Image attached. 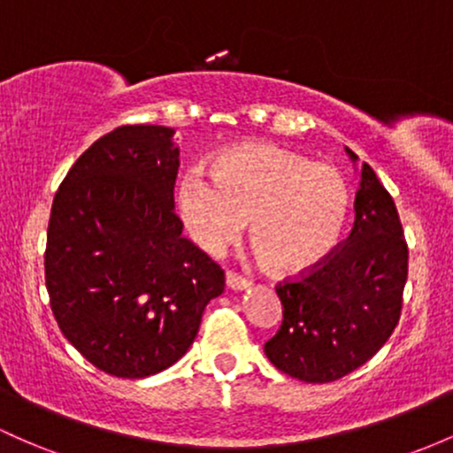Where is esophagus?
<instances>
[{"label": "esophagus", "instance_id": "esophagus-1", "mask_svg": "<svg viewBox=\"0 0 453 453\" xmlns=\"http://www.w3.org/2000/svg\"><path fill=\"white\" fill-rule=\"evenodd\" d=\"M226 286L230 288V290H234V292H242V290H247L251 283H250V280H245V277H241V275H236V273L227 271L226 273Z\"/></svg>", "mask_w": 453, "mask_h": 453}]
</instances>
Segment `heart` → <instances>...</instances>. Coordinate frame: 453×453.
Listing matches in <instances>:
<instances>
[{"label":"heart","instance_id":"b5f03b06","mask_svg":"<svg viewBox=\"0 0 453 453\" xmlns=\"http://www.w3.org/2000/svg\"><path fill=\"white\" fill-rule=\"evenodd\" d=\"M176 200L187 232L208 253H221L251 219V241L281 273L325 260L350 212V188L337 167L271 143L230 148L212 172L187 167Z\"/></svg>","mask_w":453,"mask_h":453}]
</instances>
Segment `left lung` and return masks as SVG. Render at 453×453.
<instances>
[{
	"mask_svg": "<svg viewBox=\"0 0 453 453\" xmlns=\"http://www.w3.org/2000/svg\"><path fill=\"white\" fill-rule=\"evenodd\" d=\"M359 173L355 226L320 266L277 288L281 329L265 355L303 382H333L370 361L394 333L402 310L409 250L395 203L367 163L346 148Z\"/></svg>",
	"mask_w": 453,
	"mask_h": 453,
	"instance_id": "left-lung-1",
	"label": "left lung"
}]
</instances>
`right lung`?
Returning a JSON list of instances; mask_svg holds the SVG:
<instances>
[{
	"label": "right lung",
	"mask_w": 453,
	"mask_h": 453,
	"mask_svg": "<svg viewBox=\"0 0 453 453\" xmlns=\"http://www.w3.org/2000/svg\"><path fill=\"white\" fill-rule=\"evenodd\" d=\"M173 133L133 124L96 139L59 185L49 219L53 316L89 364L118 379L176 364L226 286L173 212Z\"/></svg>",
	"instance_id": "obj_1"
}]
</instances>
